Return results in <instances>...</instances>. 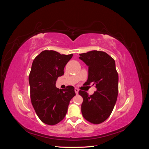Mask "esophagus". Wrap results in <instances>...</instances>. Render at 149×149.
<instances>
[{"label":"esophagus","instance_id":"34e87169","mask_svg":"<svg viewBox=\"0 0 149 149\" xmlns=\"http://www.w3.org/2000/svg\"><path fill=\"white\" fill-rule=\"evenodd\" d=\"M74 91H75L76 94H77L78 93V92H79V89H78V88H75V89H74Z\"/></svg>","mask_w":149,"mask_h":149}]
</instances>
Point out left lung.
I'll list each match as a JSON object with an SVG mask.
<instances>
[{
    "label": "left lung",
    "mask_w": 149,
    "mask_h": 149,
    "mask_svg": "<svg viewBox=\"0 0 149 149\" xmlns=\"http://www.w3.org/2000/svg\"><path fill=\"white\" fill-rule=\"evenodd\" d=\"M79 59L88 66L86 85L95 84L92 95L80 90L83 98L81 112L89 123L99 124L105 121L114 109L118 95V73L114 60L104 52L93 50L79 54Z\"/></svg>",
    "instance_id": "1"
}]
</instances>
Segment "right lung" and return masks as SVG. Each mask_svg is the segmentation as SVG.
<instances>
[{"instance_id":"right-lung-1","label":"right lung","mask_w":149,"mask_h":149,"mask_svg":"<svg viewBox=\"0 0 149 149\" xmlns=\"http://www.w3.org/2000/svg\"><path fill=\"white\" fill-rule=\"evenodd\" d=\"M73 54L61 55L53 50H44L35 57L29 74L30 98L36 114L43 123L55 125L64 119L70 101L75 95L74 88L56 87L59 76Z\"/></svg>"}]
</instances>
